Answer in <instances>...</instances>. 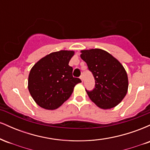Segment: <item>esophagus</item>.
<instances>
[{
	"mask_svg": "<svg viewBox=\"0 0 150 150\" xmlns=\"http://www.w3.org/2000/svg\"><path fill=\"white\" fill-rule=\"evenodd\" d=\"M80 80H82V82H83V76H82V75H81V76L80 77Z\"/></svg>",
	"mask_w": 150,
	"mask_h": 150,
	"instance_id": "34e87169",
	"label": "esophagus"
}]
</instances>
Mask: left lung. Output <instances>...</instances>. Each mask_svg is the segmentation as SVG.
<instances>
[{
	"label": "left lung",
	"mask_w": 150,
	"mask_h": 150,
	"mask_svg": "<svg viewBox=\"0 0 150 150\" xmlns=\"http://www.w3.org/2000/svg\"><path fill=\"white\" fill-rule=\"evenodd\" d=\"M80 57L86 62L95 80L94 88L86 89L89 99L103 109L116 106L126 95V71L116 58L102 49L82 50Z\"/></svg>",
	"instance_id": "left-lung-1"
}]
</instances>
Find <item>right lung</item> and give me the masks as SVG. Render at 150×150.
Returning a JSON list of instances; mask_svg holds the SVG:
<instances>
[{"label":"right lung","mask_w":150,"mask_h":150,"mask_svg":"<svg viewBox=\"0 0 150 150\" xmlns=\"http://www.w3.org/2000/svg\"><path fill=\"white\" fill-rule=\"evenodd\" d=\"M73 51L53 52L32 67L28 78V89L35 102L42 108L53 110L68 99L80 78L73 76L68 65Z\"/></svg>","instance_id":"1"}]
</instances>
